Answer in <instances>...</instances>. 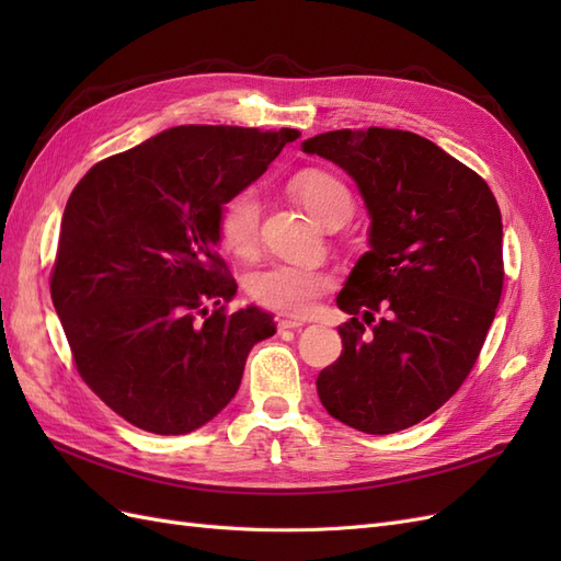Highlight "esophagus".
Segmentation results:
<instances>
[{
	"label": "esophagus",
	"instance_id": "1",
	"mask_svg": "<svg viewBox=\"0 0 561 561\" xmlns=\"http://www.w3.org/2000/svg\"><path fill=\"white\" fill-rule=\"evenodd\" d=\"M304 328V320L290 318V316H278V330H297Z\"/></svg>",
	"mask_w": 561,
	"mask_h": 561
}]
</instances>
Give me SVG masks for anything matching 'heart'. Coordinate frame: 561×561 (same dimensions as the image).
I'll list each match as a JSON object with an SVG mask.
<instances>
[{
    "label": "heart",
    "instance_id": "1",
    "mask_svg": "<svg viewBox=\"0 0 561 561\" xmlns=\"http://www.w3.org/2000/svg\"><path fill=\"white\" fill-rule=\"evenodd\" d=\"M293 192L320 225H325L330 217L336 215H351V194L344 182H339L330 173H299L293 180ZM260 217L262 196L254 186H245V190L229 196L222 210H219V239H222L225 248L239 254V257H250L257 248ZM248 287L252 299L262 307L290 316H304L330 290L332 276L316 266L278 262L252 274Z\"/></svg>",
    "mask_w": 561,
    "mask_h": 561
}]
</instances>
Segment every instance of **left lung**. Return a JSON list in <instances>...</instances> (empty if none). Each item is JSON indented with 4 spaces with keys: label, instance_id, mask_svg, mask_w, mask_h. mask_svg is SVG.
I'll list each match as a JSON object with an SVG mask.
<instances>
[{
    "label": "left lung",
    "instance_id": "obj_1",
    "mask_svg": "<svg viewBox=\"0 0 561 561\" xmlns=\"http://www.w3.org/2000/svg\"><path fill=\"white\" fill-rule=\"evenodd\" d=\"M355 180L369 250L336 297L344 351L318 375L328 414L369 435L439 410L478 360L503 293V225L489 184L410 130L301 142Z\"/></svg>",
    "mask_w": 561,
    "mask_h": 561
}]
</instances>
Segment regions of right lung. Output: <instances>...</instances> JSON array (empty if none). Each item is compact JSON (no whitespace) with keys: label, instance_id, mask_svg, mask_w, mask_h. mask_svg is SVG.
<instances>
[{"label":"right lung","instance_id":"add662e5","mask_svg":"<svg viewBox=\"0 0 561 561\" xmlns=\"http://www.w3.org/2000/svg\"><path fill=\"white\" fill-rule=\"evenodd\" d=\"M299 130L178 126L95 163L67 201L50 299L81 379L133 426L184 435L236 396L276 332L236 295L219 210ZM214 311L210 312L209 309Z\"/></svg>","mask_w":561,"mask_h":561}]
</instances>
